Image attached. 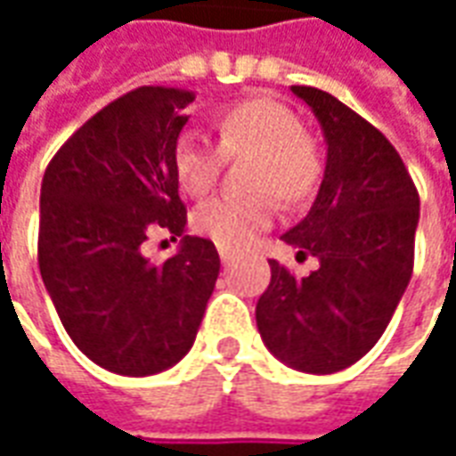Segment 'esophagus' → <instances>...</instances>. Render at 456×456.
<instances>
[{"label":"esophagus","mask_w":456,"mask_h":456,"mask_svg":"<svg viewBox=\"0 0 456 456\" xmlns=\"http://www.w3.org/2000/svg\"><path fill=\"white\" fill-rule=\"evenodd\" d=\"M219 258H222V264H229V261H234L237 258V251L234 248H229V247H219Z\"/></svg>","instance_id":"34e87169"}]
</instances>
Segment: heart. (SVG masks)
<instances>
[{
  "label": "heart",
  "instance_id": "obj_1",
  "mask_svg": "<svg viewBox=\"0 0 456 456\" xmlns=\"http://www.w3.org/2000/svg\"><path fill=\"white\" fill-rule=\"evenodd\" d=\"M219 146L198 131H183L173 149V168L180 188L205 195L219 178L224 156L254 153L248 163V185L271 190L286 202H300L320 180V159L303 129V121L288 104L273 97H251L227 107L217 119ZM276 215L273 198L217 195L205 200L192 227L219 247H244L258 232L271 227Z\"/></svg>",
  "mask_w": 456,
  "mask_h": 456
}]
</instances>
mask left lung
<instances>
[{
    "instance_id": "left-lung-1",
    "label": "left lung",
    "mask_w": 456,
    "mask_h": 456,
    "mask_svg": "<svg viewBox=\"0 0 456 456\" xmlns=\"http://www.w3.org/2000/svg\"><path fill=\"white\" fill-rule=\"evenodd\" d=\"M290 93L315 114L327 159L313 208L283 241L320 266L296 278L268 261L256 327L278 362L335 373L379 342L411 283L420 198L381 131L317 87Z\"/></svg>"
}]
</instances>
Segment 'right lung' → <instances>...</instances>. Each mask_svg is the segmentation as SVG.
<instances>
[{"label":"right lung","instance_id":"right-lung-1","mask_svg":"<svg viewBox=\"0 0 456 456\" xmlns=\"http://www.w3.org/2000/svg\"><path fill=\"white\" fill-rule=\"evenodd\" d=\"M195 93L149 85L85 121L41 183L38 266L75 346L119 376H153L190 352L219 276L212 241L185 234L173 149ZM181 237L153 265L151 231Z\"/></svg>","mask_w":456,"mask_h":456}]
</instances>
